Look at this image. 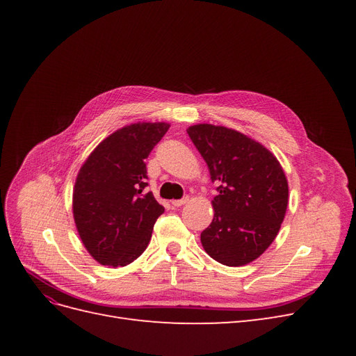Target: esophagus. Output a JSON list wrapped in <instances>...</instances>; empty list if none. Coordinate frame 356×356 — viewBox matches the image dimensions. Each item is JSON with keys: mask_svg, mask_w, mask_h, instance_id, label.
<instances>
[{"mask_svg": "<svg viewBox=\"0 0 356 356\" xmlns=\"http://www.w3.org/2000/svg\"><path fill=\"white\" fill-rule=\"evenodd\" d=\"M187 202H188V196L182 197V199H178V200H172V204H174L175 208H179V207H182V204H186Z\"/></svg>", "mask_w": 356, "mask_h": 356, "instance_id": "obj_1", "label": "esophagus"}]
</instances>
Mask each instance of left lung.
I'll return each mask as SVG.
<instances>
[{
    "label": "left lung",
    "mask_w": 356,
    "mask_h": 356,
    "mask_svg": "<svg viewBox=\"0 0 356 356\" xmlns=\"http://www.w3.org/2000/svg\"><path fill=\"white\" fill-rule=\"evenodd\" d=\"M187 134L218 184L213 220L200 234L204 251L230 267L254 261L275 241L285 217L282 166L267 148L233 129L195 124Z\"/></svg>",
    "instance_id": "obj_1"
}]
</instances>
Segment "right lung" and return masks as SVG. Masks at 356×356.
I'll list each match as a JSON object with an SVG mask.
<instances>
[{
    "label": "right lung",
    "instance_id": "add662e5",
    "mask_svg": "<svg viewBox=\"0 0 356 356\" xmlns=\"http://www.w3.org/2000/svg\"><path fill=\"white\" fill-rule=\"evenodd\" d=\"M168 123H135L105 138L84 161L72 195L74 221L83 245L104 266H126L152 239L165 212L148 186L145 159Z\"/></svg>",
    "mask_w": 356,
    "mask_h": 356
}]
</instances>
